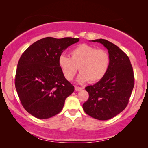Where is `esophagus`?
<instances>
[{
    "label": "esophagus",
    "mask_w": 148,
    "mask_h": 148,
    "mask_svg": "<svg viewBox=\"0 0 148 148\" xmlns=\"http://www.w3.org/2000/svg\"><path fill=\"white\" fill-rule=\"evenodd\" d=\"M75 90H76V91H81V90L83 89L84 88H82V87H77V86H75Z\"/></svg>",
    "instance_id": "obj_1"
}]
</instances>
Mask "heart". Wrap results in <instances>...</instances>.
I'll use <instances>...</instances> for the list:
<instances>
[{
	"instance_id": "b5f03b06",
	"label": "heart",
	"mask_w": 148,
	"mask_h": 148,
	"mask_svg": "<svg viewBox=\"0 0 148 148\" xmlns=\"http://www.w3.org/2000/svg\"><path fill=\"white\" fill-rule=\"evenodd\" d=\"M71 54V58L61 54L58 59L59 66L66 79H73L78 68L77 82L82 84L89 80L95 83L103 78L108 71L110 56L103 49L84 44L72 49Z\"/></svg>"
}]
</instances>
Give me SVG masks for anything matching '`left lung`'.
<instances>
[{
	"instance_id": "left-lung-1",
	"label": "left lung",
	"mask_w": 148,
	"mask_h": 148,
	"mask_svg": "<svg viewBox=\"0 0 148 148\" xmlns=\"http://www.w3.org/2000/svg\"><path fill=\"white\" fill-rule=\"evenodd\" d=\"M91 41L106 47L110 61L103 78L86 87L89 97L83 109L95 119L108 120L121 113L127 106L134 84L133 70L128 56L116 45L104 39Z\"/></svg>"
}]
</instances>
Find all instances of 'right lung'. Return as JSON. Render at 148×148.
<instances>
[{
	"label": "right lung",
	"mask_w": 148,
	"mask_h": 148,
	"mask_svg": "<svg viewBox=\"0 0 148 148\" xmlns=\"http://www.w3.org/2000/svg\"><path fill=\"white\" fill-rule=\"evenodd\" d=\"M79 38L46 37L35 42L20 57L15 86L24 108L38 119H48L61 111L74 91L65 78L58 59Z\"/></svg>",
	"instance_id": "1"
}]
</instances>
